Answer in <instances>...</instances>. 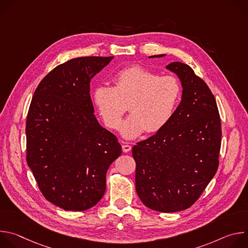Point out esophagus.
Here are the masks:
<instances>
[{"label":"esophagus","mask_w":248,"mask_h":248,"mask_svg":"<svg viewBox=\"0 0 248 248\" xmlns=\"http://www.w3.org/2000/svg\"><path fill=\"white\" fill-rule=\"evenodd\" d=\"M122 148H123V151H124V153H128V152L131 150V146L128 145L127 143H124L123 146H122Z\"/></svg>","instance_id":"esophagus-1"}]
</instances>
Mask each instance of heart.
<instances>
[{
  "label": "heart",
  "mask_w": 248,
  "mask_h": 248,
  "mask_svg": "<svg viewBox=\"0 0 248 248\" xmlns=\"http://www.w3.org/2000/svg\"><path fill=\"white\" fill-rule=\"evenodd\" d=\"M114 87L96 86L91 95L100 118L111 129H118L126 106L131 113L121 126L124 138L155 133L171 120L180 103L182 88L173 77H159L151 70L133 65L114 77Z\"/></svg>",
  "instance_id": "1"
}]
</instances>
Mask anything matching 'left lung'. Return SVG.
<instances>
[{
    "instance_id": "left-lung-1",
    "label": "left lung",
    "mask_w": 248,
    "mask_h": 248,
    "mask_svg": "<svg viewBox=\"0 0 248 248\" xmlns=\"http://www.w3.org/2000/svg\"><path fill=\"white\" fill-rule=\"evenodd\" d=\"M166 67L182 82V101L165 127L132 147V156L140 200L172 213L189 208L214 178L222 129L215 97L193 69L180 62Z\"/></svg>"
}]
</instances>
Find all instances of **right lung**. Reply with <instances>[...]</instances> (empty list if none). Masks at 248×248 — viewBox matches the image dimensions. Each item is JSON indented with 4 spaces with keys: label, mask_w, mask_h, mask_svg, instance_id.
Returning <instances> with one entry per match:
<instances>
[{
    "label": "right lung",
    "mask_w": 248,
    "mask_h": 248,
    "mask_svg": "<svg viewBox=\"0 0 248 248\" xmlns=\"http://www.w3.org/2000/svg\"><path fill=\"white\" fill-rule=\"evenodd\" d=\"M114 57H81L50 72L34 92L26 119V161L45 198L66 211L96 205L106 173L122 154L112 132L98 123L91 79Z\"/></svg>",
    "instance_id": "right-lung-1"
}]
</instances>
